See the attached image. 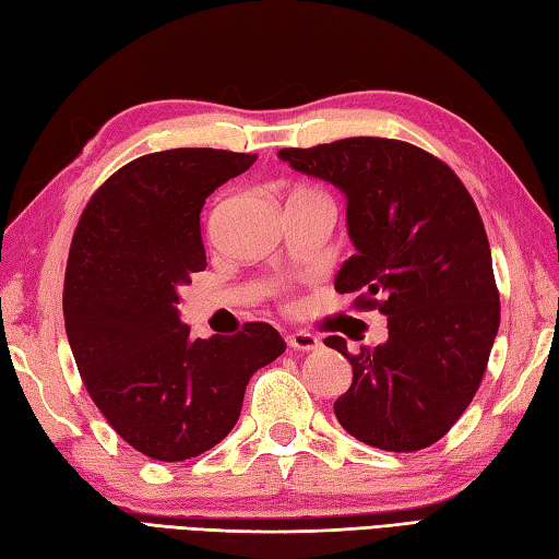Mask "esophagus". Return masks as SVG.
I'll return each instance as SVG.
<instances>
[{
    "instance_id": "obj_1",
    "label": "esophagus",
    "mask_w": 559,
    "mask_h": 559,
    "mask_svg": "<svg viewBox=\"0 0 559 559\" xmlns=\"http://www.w3.org/2000/svg\"><path fill=\"white\" fill-rule=\"evenodd\" d=\"M286 342L293 352H317V348L322 346L320 338L310 332H293L286 336Z\"/></svg>"
}]
</instances>
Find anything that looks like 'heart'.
<instances>
[{"label":"heart","mask_w":559,"mask_h":559,"mask_svg":"<svg viewBox=\"0 0 559 559\" xmlns=\"http://www.w3.org/2000/svg\"><path fill=\"white\" fill-rule=\"evenodd\" d=\"M293 199H312V201H326L320 191L314 189H300L298 193H293Z\"/></svg>","instance_id":"obj_1"}]
</instances>
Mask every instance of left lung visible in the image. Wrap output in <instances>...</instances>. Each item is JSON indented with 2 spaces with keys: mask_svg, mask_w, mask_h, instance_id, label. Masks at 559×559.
Wrapping results in <instances>:
<instances>
[{
  "mask_svg": "<svg viewBox=\"0 0 559 559\" xmlns=\"http://www.w3.org/2000/svg\"><path fill=\"white\" fill-rule=\"evenodd\" d=\"M295 171L346 195L356 254L336 273L356 308L388 314V342L346 352L354 368L334 402L338 424L368 445L412 453L451 431L483 382L499 330L487 233L455 171L402 140L344 138L278 152Z\"/></svg>",
  "mask_w": 559,
  "mask_h": 559,
  "instance_id": "1",
  "label": "left lung"
}]
</instances>
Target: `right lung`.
Here are the masks:
<instances>
[{
    "label": "right lung",
    "instance_id": "right-lung-1",
    "mask_svg": "<svg viewBox=\"0 0 559 559\" xmlns=\"http://www.w3.org/2000/svg\"><path fill=\"white\" fill-rule=\"evenodd\" d=\"M257 155L211 147L152 152L86 203L64 271L74 364L114 431L152 461L179 463L233 431L249 378L286 352L266 322L193 338L179 288L205 269L201 207Z\"/></svg>",
    "mask_w": 559,
    "mask_h": 559
}]
</instances>
